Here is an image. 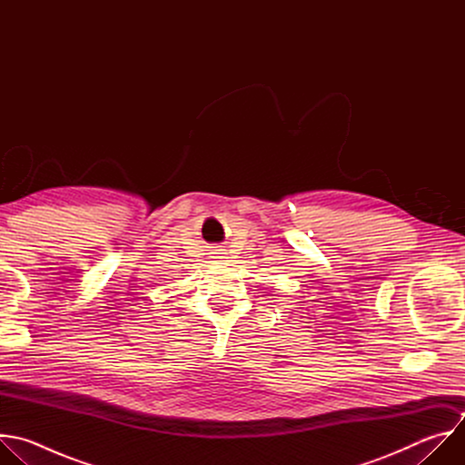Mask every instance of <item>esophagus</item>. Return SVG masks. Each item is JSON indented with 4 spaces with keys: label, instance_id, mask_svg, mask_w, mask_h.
Returning <instances> with one entry per match:
<instances>
[{
    "label": "esophagus",
    "instance_id": "esophagus-1",
    "mask_svg": "<svg viewBox=\"0 0 465 465\" xmlns=\"http://www.w3.org/2000/svg\"><path fill=\"white\" fill-rule=\"evenodd\" d=\"M215 253H217V257H224V255H223V252H215Z\"/></svg>",
    "mask_w": 465,
    "mask_h": 465
}]
</instances>
